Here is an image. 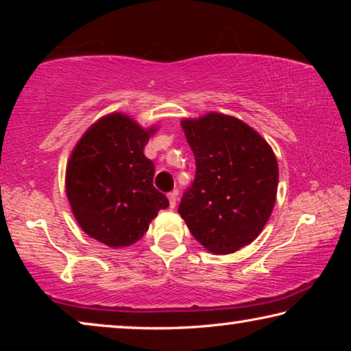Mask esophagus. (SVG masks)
Instances as JSON below:
<instances>
[{"label": "esophagus", "instance_id": "obj_1", "mask_svg": "<svg viewBox=\"0 0 351 351\" xmlns=\"http://www.w3.org/2000/svg\"><path fill=\"white\" fill-rule=\"evenodd\" d=\"M169 204H170V209H173V207L176 206V197H178V192H170L169 195Z\"/></svg>", "mask_w": 351, "mask_h": 351}]
</instances>
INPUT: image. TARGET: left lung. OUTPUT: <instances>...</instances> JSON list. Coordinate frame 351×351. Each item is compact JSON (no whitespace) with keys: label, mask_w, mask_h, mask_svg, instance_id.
Listing matches in <instances>:
<instances>
[{"label":"left lung","mask_w":351,"mask_h":351,"mask_svg":"<svg viewBox=\"0 0 351 351\" xmlns=\"http://www.w3.org/2000/svg\"><path fill=\"white\" fill-rule=\"evenodd\" d=\"M181 127L195 156V180L178 213L212 254L257 239L276 204L278 165L268 142L240 119L209 112Z\"/></svg>","instance_id":"left-lung-1"}]
</instances>
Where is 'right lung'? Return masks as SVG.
<instances>
[{"instance_id":"right-lung-1","label":"right lung","mask_w":351,"mask_h":351,"mask_svg":"<svg viewBox=\"0 0 351 351\" xmlns=\"http://www.w3.org/2000/svg\"><path fill=\"white\" fill-rule=\"evenodd\" d=\"M156 128L112 112L86 130L71 153L66 195L83 232L110 247L130 246L169 199L154 189V165L144 154Z\"/></svg>"}]
</instances>
